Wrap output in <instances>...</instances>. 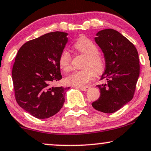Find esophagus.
Instances as JSON below:
<instances>
[{"label": "esophagus", "mask_w": 151, "mask_h": 151, "mask_svg": "<svg viewBox=\"0 0 151 151\" xmlns=\"http://www.w3.org/2000/svg\"><path fill=\"white\" fill-rule=\"evenodd\" d=\"M77 88H79V89L83 91H86L88 89V88H89V87L88 86H80V87H77Z\"/></svg>", "instance_id": "esophagus-1"}]
</instances>
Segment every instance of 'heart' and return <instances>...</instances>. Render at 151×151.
<instances>
[{"mask_svg":"<svg viewBox=\"0 0 151 151\" xmlns=\"http://www.w3.org/2000/svg\"><path fill=\"white\" fill-rule=\"evenodd\" d=\"M74 47L81 55L86 56L82 70L72 72L65 79L68 85L73 86H83L91 80L97 74L102 73L105 69V60L99 54L97 46L86 36H81L74 43ZM72 57L68 50L62 51L59 57V65L63 70L68 72L71 69Z\"/></svg>","mask_w":151,"mask_h":151,"instance_id":"1","label":"heart"}]
</instances>
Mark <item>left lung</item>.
<instances>
[{
	"mask_svg": "<svg viewBox=\"0 0 151 151\" xmlns=\"http://www.w3.org/2000/svg\"><path fill=\"white\" fill-rule=\"evenodd\" d=\"M95 38L104 53L105 70L99 87L101 96L92 106L105 113H113L133 99L139 79L138 51L129 40L112 29L100 31Z\"/></svg>",
	"mask_w": 151,
	"mask_h": 151,
	"instance_id": "1",
	"label": "left lung"
}]
</instances>
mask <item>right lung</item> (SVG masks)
I'll use <instances>...</instances> for the list:
<instances>
[{
	"mask_svg": "<svg viewBox=\"0 0 151 151\" xmlns=\"http://www.w3.org/2000/svg\"><path fill=\"white\" fill-rule=\"evenodd\" d=\"M68 34L54 32L27 41L18 50L12 67L14 97L18 105L38 119L52 117L65 103L70 88L53 86L62 75L59 57Z\"/></svg>",
	"mask_w": 151,
	"mask_h": 151,
	"instance_id": "right-lung-1",
	"label": "right lung"
}]
</instances>
